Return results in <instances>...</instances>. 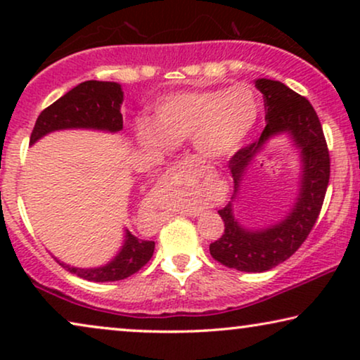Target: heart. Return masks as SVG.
Instances as JSON below:
<instances>
[{
    "instance_id": "1",
    "label": "heart",
    "mask_w": 360,
    "mask_h": 360,
    "mask_svg": "<svg viewBox=\"0 0 360 360\" xmlns=\"http://www.w3.org/2000/svg\"><path fill=\"white\" fill-rule=\"evenodd\" d=\"M259 117L252 90L236 85L228 90H188L172 93L159 101L154 121H136L137 139L149 147L193 141L203 157H223L238 150Z\"/></svg>"
}]
</instances>
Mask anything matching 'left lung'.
Returning a JSON list of instances; mask_svg holds the SVG:
<instances>
[{
    "instance_id": "1",
    "label": "left lung",
    "mask_w": 360,
    "mask_h": 360,
    "mask_svg": "<svg viewBox=\"0 0 360 360\" xmlns=\"http://www.w3.org/2000/svg\"><path fill=\"white\" fill-rule=\"evenodd\" d=\"M255 88L264 95L267 126L259 141L239 149L228 162L236 190L252 157L277 134H290L302 149L303 175L297 205L287 218L272 228L254 233L243 229L234 219L231 203L218 211L224 221V233L210 244V254L219 264L240 272H265L297 252L323 208L331 172L328 144L311 103L282 82L259 78Z\"/></svg>"
}]
</instances>
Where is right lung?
Segmentation results:
<instances>
[{
  "label": "right lung",
  "instance_id": "obj_1",
  "mask_svg": "<svg viewBox=\"0 0 360 360\" xmlns=\"http://www.w3.org/2000/svg\"><path fill=\"white\" fill-rule=\"evenodd\" d=\"M121 103L122 91L121 85L117 83L96 80L83 82L39 115L29 142L34 144L47 132L70 129V127H88V129L111 132L121 131ZM154 248V240H142L126 231V243L121 252L105 267L85 270L58 264L68 272L90 282H116V280L127 278L132 274L139 272L150 260Z\"/></svg>",
  "mask_w": 360,
  "mask_h": 360
}]
</instances>
